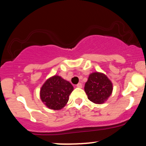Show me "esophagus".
Segmentation results:
<instances>
[{
    "instance_id": "obj_1",
    "label": "esophagus",
    "mask_w": 146,
    "mask_h": 146,
    "mask_svg": "<svg viewBox=\"0 0 146 146\" xmlns=\"http://www.w3.org/2000/svg\"><path fill=\"white\" fill-rule=\"evenodd\" d=\"M76 87H77V88H82V84H81V83H79V84H78L77 85H76Z\"/></svg>"
}]
</instances>
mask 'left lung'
<instances>
[{
	"mask_svg": "<svg viewBox=\"0 0 146 146\" xmlns=\"http://www.w3.org/2000/svg\"><path fill=\"white\" fill-rule=\"evenodd\" d=\"M84 90L92 102L103 104L112 93L113 84L104 74L93 72L89 75Z\"/></svg>",
	"mask_w": 146,
	"mask_h": 146,
	"instance_id": "8db88e82",
	"label": "left lung"
}]
</instances>
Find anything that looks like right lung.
<instances>
[{
    "instance_id": "add662e5",
    "label": "right lung",
    "mask_w": 146,
    "mask_h": 146,
    "mask_svg": "<svg viewBox=\"0 0 146 146\" xmlns=\"http://www.w3.org/2000/svg\"><path fill=\"white\" fill-rule=\"evenodd\" d=\"M74 88L69 81L55 75L45 81L40 89L42 102L50 109L60 110L67 104Z\"/></svg>"
}]
</instances>
